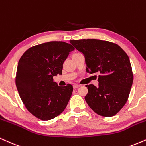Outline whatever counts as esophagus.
I'll list each match as a JSON object with an SVG mask.
<instances>
[{"label":"esophagus","mask_w":146,"mask_h":146,"mask_svg":"<svg viewBox=\"0 0 146 146\" xmlns=\"http://www.w3.org/2000/svg\"><path fill=\"white\" fill-rule=\"evenodd\" d=\"M80 86V85H79V84H74V85H73V88H78Z\"/></svg>","instance_id":"1"}]
</instances>
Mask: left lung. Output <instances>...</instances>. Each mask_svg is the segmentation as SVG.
I'll return each mask as SVG.
<instances>
[{
    "instance_id": "left-lung-1",
    "label": "left lung",
    "mask_w": 146,
    "mask_h": 146,
    "mask_svg": "<svg viewBox=\"0 0 146 146\" xmlns=\"http://www.w3.org/2000/svg\"><path fill=\"white\" fill-rule=\"evenodd\" d=\"M70 42L84 56L87 73L100 74L98 87L86 86V103L99 115H115L126 103L133 82L128 55L119 45L108 41L83 39Z\"/></svg>"
}]
</instances>
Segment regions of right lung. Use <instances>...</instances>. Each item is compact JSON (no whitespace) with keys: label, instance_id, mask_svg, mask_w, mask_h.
I'll return each mask as SVG.
<instances>
[{"label":"right lung","instance_id":"obj_1","mask_svg":"<svg viewBox=\"0 0 146 146\" xmlns=\"http://www.w3.org/2000/svg\"><path fill=\"white\" fill-rule=\"evenodd\" d=\"M74 49L64 42L52 41L32 46L21 56L16 85L27 109L37 118L52 119L67 106L73 86H59L53 76L62 75L64 62Z\"/></svg>","mask_w":146,"mask_h":146}]
</instances>
